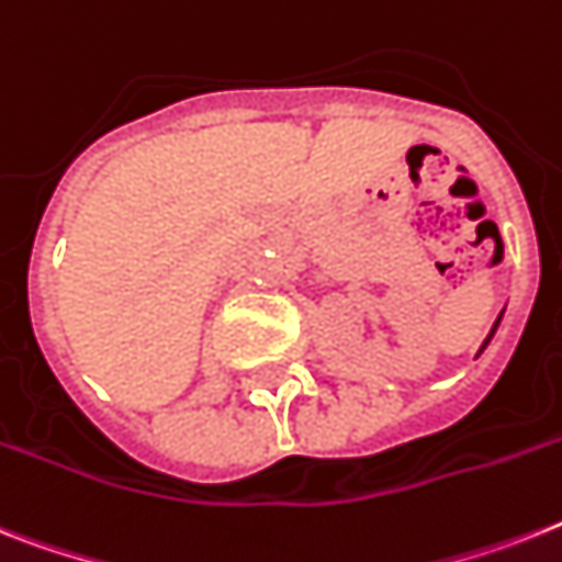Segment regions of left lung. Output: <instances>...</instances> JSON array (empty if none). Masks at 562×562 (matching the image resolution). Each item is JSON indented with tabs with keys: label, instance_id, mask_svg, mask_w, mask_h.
<instances>
[{
	"label": "left lung",
	"instance_id": "obj_1",
	"mask_svg": "<svg viewBox=\"0 0 562 562\" xmlns=\"http://www.w3.org/2000/svg\"><path fill=\"white\" fill-rule=\"evenodd\" d=\"M496 326H499V321H496V323H494V328H491V335H487V340H491V337H494V331H496ZM487 340H485V344H482V349H485V346H487Z\"/></svg>",
	"mask_w": 562,
	"mask_h": 562
}]
</instances>
